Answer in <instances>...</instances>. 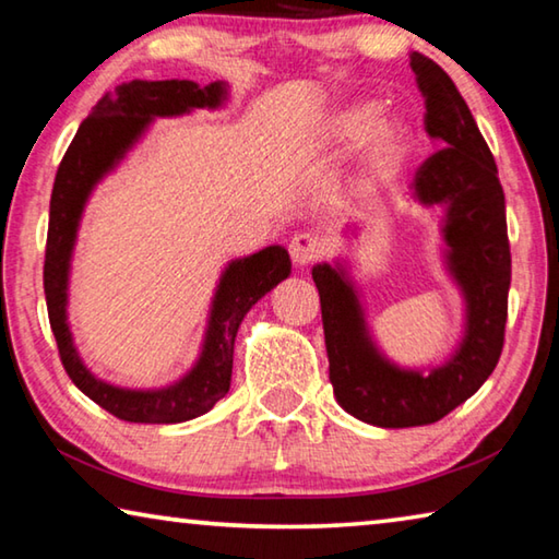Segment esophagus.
I'll return each mask as SVG.
<instances>
[{
    "mask_svg": "<svg viewBox=\"0 0 559 559\" xmlns=\"http://www.w3.org/2000/svg\"><path fill=\"white\" fill-rule=\"evenodd\" d=\"M288 251L296 266H310L323 257V241L316 234H296L290 239Z\"/></svg>",
    "mask_w": 559,
    "mask_h": 559,
    "instance_id": "obj_1",
    "label": "esophagus"
}]
</instances>
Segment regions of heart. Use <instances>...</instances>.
Instances as JSON below:
<instances>
[{
    "label": "heart",
    "mask_w": 559,
    "mask_h": 559,
    "mask_svg": "<svg viewBox=\"0 0 559 559\" xmlns=\"http://www.w3.org/2000/svg\"><path fill=\"white\" fill-rule=\"evenodd\" d=\"M372 117H374L372 110L367 108L345 112V116L337 120V135L345 140H353L359 135V132L367 130V138H365L367 163H370L374 173L384 175L404 157L406 132L400 120L376 118L372 121Z\"/></svg>",
    "instance_id": "heart-1"
}]
</instances>
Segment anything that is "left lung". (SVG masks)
I'll list each match as a JSON object with an SVG mask.
<instances>
[{"instance_id": "1", "label": "left lung", "mask_w": 559, "mask_h": 559, "mask_svg": "<svg viewBox=\"0 0 559 559\" xmlns=\"http://www.w3.org/2000/svg\"><path fill=\"white\" fill-rule=\"evenodd\" d=\"M412 71L427 108L424 128L441 147L416 169L412 189L419 202L447 206L443 236L449 269L466 293V337L427 377L400 370L367 337L343 271L313 269L333 392L345 412L384 429L433 424L476 394L503 353L508 320L510 243L493 153L449 73L424 53H412Z\"/></svg>"}]
</instances>
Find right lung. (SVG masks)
I'll list each match as a JSON object with an SVG mask.
<instances>
[{
  "instance_id": "1",
  "label": "right lung",
  "mask_w": 559,
  "mask_h": 559,
  "mask_svg": "<svg viewBox=\"0 0 559 559\" xmlns=\"http://www.w3.org/2000/svg\"><path fill=\"white\" fill-rule=\"evenodd\" d=\"M224 98L219 81L197 86L192 81H130L103 96L81 122L53 179L49 234H46L44 293L49 323L66 374L79 390L122 421L177 424L194 419L229 392L234 365V337L243 316L261 296L290 273L288 251L269 246L249 259L234 261L216 290L210 330L200 362L182 382L157 392L118 390L93 377L75 355L66 325V283L75 229L93 185L126 155L155 116H179L192 108H216Z\"/></svg>"
}]
</instances>
